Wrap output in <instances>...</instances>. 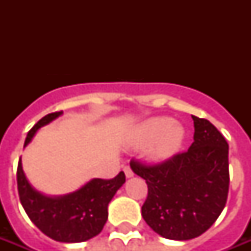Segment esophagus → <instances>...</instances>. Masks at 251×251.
I'll list each match as a JSON object with an SVG mask.
<instances>
[{"label": "esophagus", "instance_id": "34e87169", "mask_svg": "<svg viewBox=\"0 0 251 251\" xmlns=\"http://www.w3.org/2000/svg\"><path fill=\"white\" fill-rule=\"evenodd\" d=\"M124 172H125V176L127 178H130V177H133L134 176V172L131 171V168H130L129 165H125V167H124Z\"/></svg>", "mask_w": 251, "mask_h": 251}]
</instances>
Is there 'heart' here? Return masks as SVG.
I'll return each instance as SVG.
<instances>
[{"label":"heart","mask_w":251,"mask_h":251,"mask_svg":"<svg viewBox=\"0 0 251 251\" xmlns=\"http://www.w3.org/2000/svg\"><path fill=\"white\" fill-rule=\"evenodd\" d=\"M138 142L141 145H151L150 156L153 160H167L173 156L183 143L185 130L182 126L173 125V120L156 117L143 122L138 129Z\"/></svg>","instance_id":"1"}]
</instances>
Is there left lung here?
Instances as JSON below:
<instances>
[{"label": "left lung", "instance_id": "obj_1", "mask_svg": "<svg viewBox=\"0 0 251 251\" xmlns=\"http://www.w3.org/2000/svg\"><path fill=\"white\" fill-rule=\"evenodd\" d=\"M191 117L194 142L186 152L157 164L130 161L149 187L145 222L161 237L178 241L204 233L224 210L229 190L226 138L208 120Z\"/></svg>", "mask_w": 251, "mask_h": 251}]
</instances>
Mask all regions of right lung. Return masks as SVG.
<instances>
[{
	"mask_svg": "<svg viewBox=\"0 0 251 251\" xmlns=\"http://www.w3.org/2000/svg\"><path fill=\"white\" fill-rule=\"evenodd\" d=\"M62 112L47 114L25 138L28 145L37 130L60 117ZM19 199L31 222L54 241L83 242L98 236L108 219V204L125 183V173L120 172L114 178H94L79 190L61 197H47L35 190L25 178L19 159L17 171Z\"/></svg>",
	"mask_w": 251,
	"mask_h": 251,
	"instance_id": "add662e5",
	"label": "right lung"
}]
</instances>
